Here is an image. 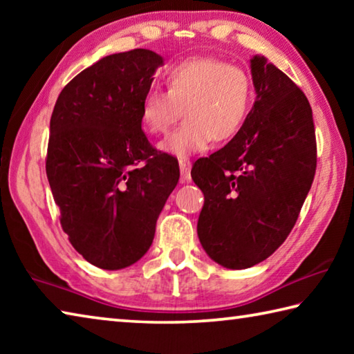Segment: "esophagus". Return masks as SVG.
Here are the masks:
<instances>
[{"instance_id": "1", "label": "esophagus", "mask_w": 354, "mask_h": 354, "mask_svg": "<svg viewBox=\"0 0 354 354\" xmlns=\"http://www.w3.org/2000/svg\"><path fill=\"white\" fill-rule=\"evenodd\" d=\"M190 169H192L190 159H187V158L179 159V170H181V181L183 183H189L192 179Z\"/></svg>"}]
</instances>
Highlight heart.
Segmentation results:
<instances>
[{"label":"heart","mask_w":354,"mask_h":354,"mask_svg":"<svg viewBox=\"0 0 354 354\" xmlns=\"http://www.w3.org/2000/svg\"><path fill=\"white\" fill-rule=\"evenodd\" d=\"M167 92L148 88L140 103L147 133L165 134L183 115L185 122L159 143L164 153L185 158L209 143L227 142L241 133L254 101L247 70L215 57H192L164 73Z\"/></svg>","instance_id":"b5f03b06"}]
</instances>
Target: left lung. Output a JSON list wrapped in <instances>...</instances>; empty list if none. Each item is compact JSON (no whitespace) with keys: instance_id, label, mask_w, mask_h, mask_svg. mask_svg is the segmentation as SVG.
Wrapping results in <instances>:
<instances>
[{"instance_id":"obj_1","label":"left lung","mask_w":354,"mask_h":354,"mask_svg":"<svg viewBox=\"0 0 354 354\" xmlns=\"http://www.w3.org/2000/svg\"><path fill=\"white\" fill-rule=\"evenodd\" d=\"M251 75L256 101L241 133L192 167L205 194L200 242L212 261L232 270L266 261L283 245L317 167L306 95L263 56L251 59Z\"/></svg>"}]
</instances>
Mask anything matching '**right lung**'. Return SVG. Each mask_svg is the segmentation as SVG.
<instances>
[{
	"instance_id": "right-lung-1",
	"label": "right lung",
	"mask_w": 354,
	"mask_h": 354,
	"mask_svg": "<svg viewBox=\"0 0 354 354\" xmlns=\"http://www.w3.org/2000/svg\"><path fill=\"white\" fill-rule=\"evenodd\" d=\"M162 64L143 48L100 59L62 88L51 115L46 176L62 230L104 270L147 253L179 179L175 158L142 131V97Z\"/></svg>"
}]
</instances>
